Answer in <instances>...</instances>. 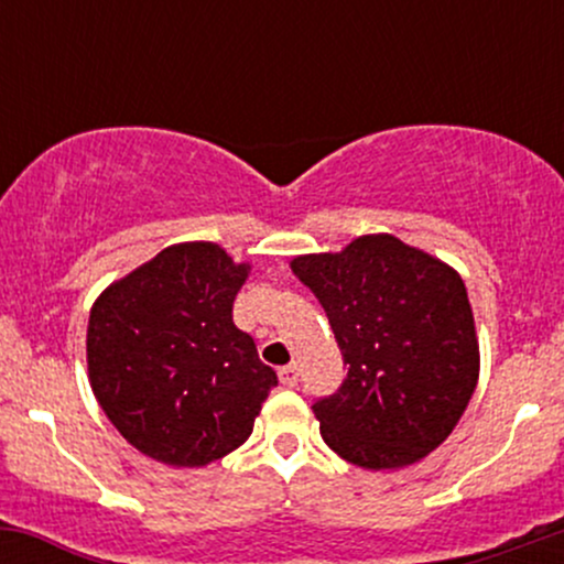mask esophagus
Segmentation results:
<instances>
[{"label": "esophagus", "mask_w": 564, "mask_h": 564, "mask_svg": "<svg viewBox=\"0 0 564 564\" xmlns=\"http://www.w3.org/2000/svg\"><path fill=\"white\" fill-rule=\"evenodd\" d=\"M278 377H281L283 387H296V381H300V368H296L294 364H289L278 371Z\"/></svg>", "instance_id": "34e87169"}]
</instances>
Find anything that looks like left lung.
<instances>
[{"instance_id":"left-lung-1","label":"left lung","mask_w":564,"mask_h":564,"mask_svg":"<svg viewBox=\"0 0 564 564\" xmlns=\"http://www.w3.org/2000/svg\"><path fill=\"white\" fill-rule=\"evenodd\" d=\"M291 270L326 310L347 377L313 403L334 453L364 469H400L435 451L480 373L462 275L400 238H355Z\"/></svg>"}]
</instances>
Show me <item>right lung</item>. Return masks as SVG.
I'll return each mask as SVG.
<instances>
[{
    "label": "right lung",
    "instance_id": "1",
    "mask_svg": "<svg viewBox=\"0 0 564 564\" xmlns=\"http://www.w3.org/2000/svg\"><path fill=\"white\" fill-rule=\"evenodd\" d=\"M249 275L217 243H177L100 294L89 313V384L145 456L206 467L254 430L278 377L232 323Z\"/></svg>",
    "mask_w": 564,
    "mask_h": 564
}]
</instances>
